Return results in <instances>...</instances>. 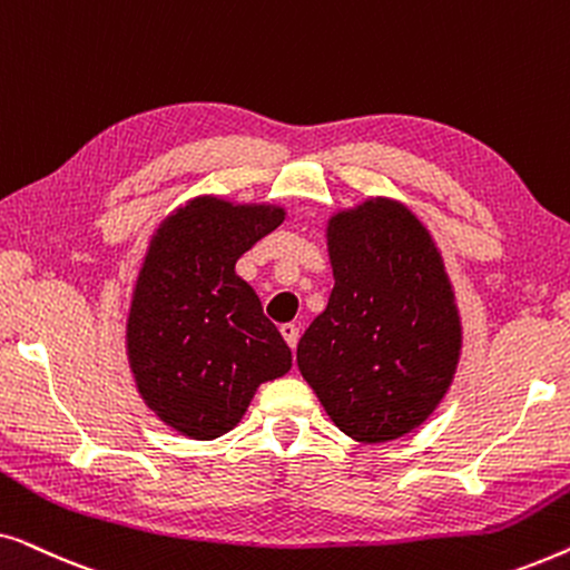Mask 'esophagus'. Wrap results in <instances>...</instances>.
Listing matches in <instances>:
<instances>
[{
	"label": "esophagus",
	"mask_w": 570,
	"mask_h": 570,
	"mask_svg": "<svg viewBox=\"0 0 570 570\" xmlns=\"http://www.w3.org/2000/svg\"><path fill=\"white\" fill-rule=\"evenodd\" d=\"M279 332H283V337L287 345H291L295 350V345H298V337H301V330L295 324H283L279 326Z\"/></svg>",
	"instance_id": "1"
}]
</instances>
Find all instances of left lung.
<instances>
[{
	"mask_svg": "<svg viewBox=\"0 0 570 570\" xmlns=\"http://www.w3.org/2000/svg\"><path fill=\"white\" fill-rule=\"evenodd\" d=\"M334 287L298 342V368L342 433L386 443L425 423L462 355L456 295L431 230L368 197L326 220Z\"/></svg>",
	"mask_w": 570,
	"mask_h": 570,
	"instance_id": "1",
	"label": "left lung"
}]
</instances>
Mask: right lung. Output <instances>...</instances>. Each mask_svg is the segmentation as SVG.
<instances>
[{
    "label": "right lung",
    "mask_w": 570,
    "mask_h": 570,
    "mask_svg": "<svg viewBox=\"0 0 570 570\" xmlns=\"http://www.w3.org/2000/svg\"><path fill=\"white\" fill-rule=\"evenodd\" d=\"M285 220V207L199 194L150 236L127 316V357L142 402L168 428L213 441L256 389L285 376L291 347L236 262Z\"/></svg>",
    "instance_id": "1"
}]
</instances>
